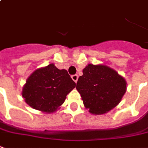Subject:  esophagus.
I'll return each mask as SVG.
<instances>
[{
    "mask_svg": "<svg viewBox=\"0 0 148 148\" xmlns=\"http://www.w3.org/2000/svg\"><path fill=\"white\" fill-rule=\"evenodd\" d=\"M71 77H72V79H73L75 82H77V79H78V76H77V74H74V75H72Z\"/></svg>",
    "mask_w": 148,
    "mask_h": 148,
    "instance_id": "obj_1",
    "label": "esophagus"
}]
</instances>
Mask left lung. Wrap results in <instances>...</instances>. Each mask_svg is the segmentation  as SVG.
Returning a JSON list of instances; mask_svg holds the SVG:
<instances>
[{
    "label": "left lung",
    "instance_id": "left-lung-1",
    "mask_svg": "<svg viewBox=\"0 0 148 148\" xmlns=\"http://www.w3.org/2000/svg\"><path fill=\"white\" fill-rule=\"evenodd\" d=\"M82 73L76 89L90 113H106L119 103L126 92L127 82L116 71L106 66L89 64Z\"/></svg>",
    "mask_w": 148,
    "mask_h": 148
}]
</instances>
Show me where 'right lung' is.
Here are the masks:
<instances>
[{
	"label": "right lung",
	"mask_w": 148,
	"mask_h": 148,
	"mask_svg": "<svg viewBox=\"0 0 148 148\" xmlns=\"http://www.w3.org/2000/svg\"><path fill=\"white\" fill-rule=\"evenodd\" d=\"M76 86L66 70L53 64L35 71L24 86L22 96L35 110L51 113L64 103L66 95Z\"/></svg>",
	"instance_id": "add662e5"
}]
</instances>
